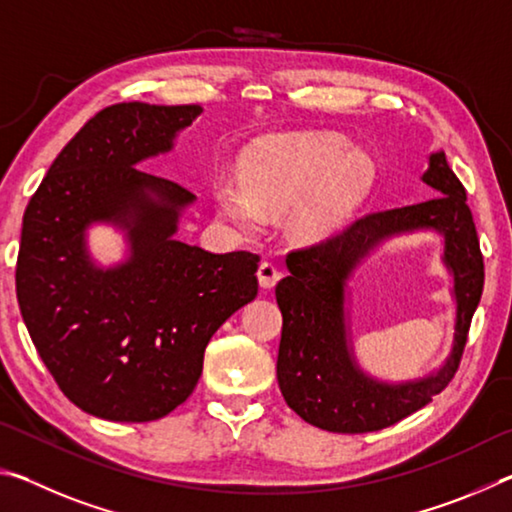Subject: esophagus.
Returning <instances> with one entry per match:
<instances>
[{"label":"esophagus","instance_id":"34e87169","mask_svg":"<svg viewBox=\"0 0 512 512\" xmlns=\"http://www.w3.org/2000/svg\"><path fill=\"white\" fill-rule=\"evenodd\" d=\"M280 277H282L280 268H277L273 262H268V259H264V262L259 264V268H257V280H259V287H262V289L275 287Z\"/></svg>","mask_w":512,"mask_h":512}]
</instances>
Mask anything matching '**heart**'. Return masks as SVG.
I'll use <instances>...</instances> for the list:
<instances>
[{"instance_id": "heart-1", "label": "heart", "mask_w": 512, "mask_h": 512, "mask_svg": "<svg viewBox=\"0 0 512 512\" xmlns=\"http://www.w3.org/2000/svg\"><path fill=\"white\" fill-rule=\"evenodd\" d=\"M375 164L348 137L325 131L271 135L241 158V178H219L214 203L241 232H257L268 214L289 212L293 239L316 244L339 232L366 203Z\"/></svg>"}]
</instances>
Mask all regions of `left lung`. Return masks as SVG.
<instances>
[{
  "label": "left lung",
  "mask_w": 512,
  "mask_h": 512,
  "mask_svg": "<svg viewBox=\"0 0 512 512\" xmlns=\"http://www.w3.org/2000/svg\"><path fill=\"white\" fill-rule=\"evenodd\" d=\"M422 180L440 194L424 203L366 214L339 235L287 255L291 275L275 287L282 311L277 384L291 409L318 429L368 433L391 427L427 406L456 375L483 293V255L465 187L443 151L431 153ZM411 229H438L446 237V263L455 275L457 296L455 348L433 376L384 385L353 361L344 325V282L379 240Z\"/></svg>",
  "instance_id": "1"
}]
</instances>
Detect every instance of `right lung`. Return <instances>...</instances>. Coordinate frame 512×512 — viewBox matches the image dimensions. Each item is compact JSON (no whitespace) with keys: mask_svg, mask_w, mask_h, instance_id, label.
I'll list each match as a JSON object with an SVG mask.
<instances>
[{"mask_svg":"<svg viewBox=\"0 0 512 512\" xmlns=\"http://www.w3.org/2000/svg\"><path fill=\"white\" fill-rule=\"evenodd\" d=\"M201 106L115 103L97 112L42 178L22 219L17 302L60 391L115 422L160 420L203 372L212 334L257 296L259 255L173 239L194 194L135 164L169 151ZM94 220L121 224L132 257L97 269Z\"/></svg>","mask_w":512,"mask_h":512,"instance_id":"obj_1","label":"right lung"}]
</instances>
